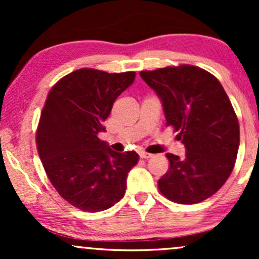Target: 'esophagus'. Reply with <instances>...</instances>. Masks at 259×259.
<instances>
[{
	"mask_svg": "<svg viewBox=\"0 0 259 259\" xmlns=\"http://www.w3.org/2000/svg\"><path fill=\"white\" fill-rule=\"evenodd\" d=\"M139 156L141 157L142 159H148V158H151V157H152V154L145 152V151H141V152H139Z\"/></svg>",
	"mask_w": 259,
	"mask_h": 259,
	"instance_id": "obj_1",
	"label": "esophagus"
}]
</instances>
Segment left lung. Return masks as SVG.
Here are the masks:
<instances>
[{"label":"left lung","mask_w":259,"mask_h":259,"mask_svg":"<svg viewBox=\"0 0 259 259\" xmlns=\"http://www.w3.org/2000/svg\"><path fill=\"white\" fill-rule=\"evenodd\" d=\"M140 75L162 100L167 126L186 148L184 158L167 153L160 194L180 204L204 201L230 177L239 150V120L227 92L213 74L190 64Z\"/></svg>","instance_id":"obj_1"}]
</instances>
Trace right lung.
<instances>
[{"mask_svg": "<svg viewBox=\"0 0 259 259\" xmlns=\"http://www.w3.org/2000/svg\"><path fill=\"white\" fill-rule=\"evenodd\" d=\"M135 72L81 68L49 91L36 130L37 152L62 198L84 212H101L125 194L126 177L139 160L134 151L113 152L99 139L117 97Z\"/></svg>", "mask_w": 259, "mask_h": 259, "instance_id": "add662e5", "label": "right lung"}]
</instances>
